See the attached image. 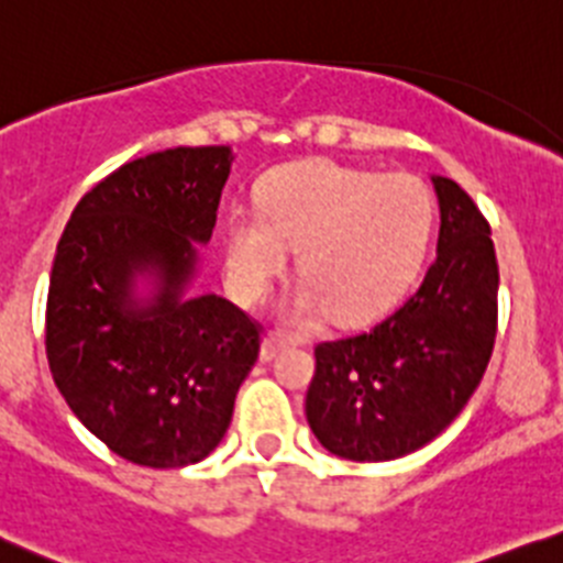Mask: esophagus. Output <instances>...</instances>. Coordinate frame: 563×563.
Wrapping results in <instances>:
<instances>
[{"instance_id":"34e87169","label":"esophagus","mask_w":563,"mask_h":563,"mask_svg":"<svg viewBox=\"0 0 563 563\" xmlns=\"http://www.w3.org/2000/svg\"><path fill=\"white\" fill-rule=\"evenodd\" d=\"M287 347V340H282L278 334H267L265 340H262V347H260V358L262 362H273V358L278 356V353L285 351Z\"/></svg>"}]
</instances>
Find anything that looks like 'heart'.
Segmentation results:
<instances>
[{"label":"heart","mask_w":563,"mask_h":563,"mask_svg":"<svg viewBox=\"0 0 563 563\" xmlns=\"http://www.w3.org/2000/svg\"><path fill=\"white\" fill-rule=\"evenodd\" d=\"M431 198L411 174H371L329 159L292 163L256 185V218L234 212L227 229L229 287L262 303L296 251L301 290L287 318L314 323L329 309L358 320L387 307L426 251Z\"/></svg>","instance_id":"1"}]
</instances>
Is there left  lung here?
Listing matches in <instances>:
<instances>
[{
    "instance_id": "1",
    "label": "left lung",
    "mask_w": 563,
    "mask_h": 563,
    "mask_svg": "<svg viewBox=\"0 0 563 563\" xmlns=\"http://www.w3.org/2000/svg\"><path fill=\"white\" fill-rule=\"evenodd\" d=\"M439 198L437 256L400 307L362 334L320 342L307 420L351 462H393L445 431L473 398L497 334L492 229L453 179Z\"/></svg>"
}]
</instances>
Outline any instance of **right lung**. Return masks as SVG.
Here are the masks:
<instances>
[{
	"label": "right lung",
	"mask_w": 563,
	"mask_h": 563,
	"mask_svg": "<svg viewBox=\"0 0 563 563\" xmlns=\"http://www.w3.org/2000/svg\"><path fill=\"white\" fill-rule=\"evenodd\" d=\"M229 146L132 159L82 196L57 243L46 358L68 409L141 467L210 456L260 356V325L221 296H185L212 238ZM146 277L153 296H136Z\"/></svg>",
	"instance_id": "1"
}]
</instances>
